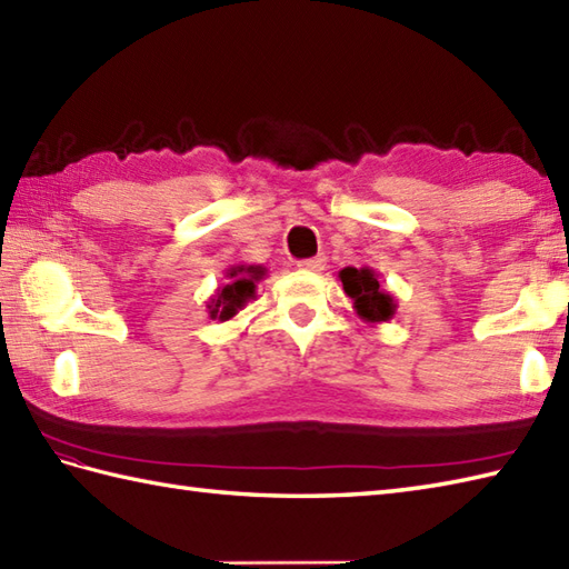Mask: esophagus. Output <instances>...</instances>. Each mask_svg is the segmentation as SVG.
Listing matches in <instances>:
<instances>
[{"mask_svg":"<svg viewBox=\"0 0 569 569\" xmlns=\"http://www.w3.org/2000/svg\"><path fill=\"white\" fill-rule=\"evenodd\" d=\"M300 271H322L325 269V257H312V259H303L298 261Z\"/></svg>","mask_w":569,"mask_h":569,"instance_id":"34e87169","label":"esophagus"}]
</instances>
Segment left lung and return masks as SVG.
I'll list each match as a JSON object with an SVG mask.
<instances>
[{"mask_svg": "<svg viewBox=\"0 0 569 569\" xmlns=\"http://www.w3.org/2000/svg\"><path fill=\"white\" fill-rule=\"evenodd\" d=\"M337 276H340L345 293L352 298L355 310L361 320L371 325L393 320L398 303L389 291H383L379 286V271H373L371 266H361V269L347 266Z\"/></svg>", "mask_w": 569, "mask_h": 569, "instance_id": "1", "label": "left lung"}]
</instances>
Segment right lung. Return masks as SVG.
I'll return each instance as SVG.
<instances>
[{"label":"right lung","mask_w":569,"mask_h":569,"mask_svg":"<svg viewBox=\"0 0 569 569\" xmlns=\"http://www.w3.org/2000/svg\"><path fill=\"white\" fill-rule=\"evenodd\" d=\"M269 273L261 263H237L224 271V283L217 288L208 300V312L212 320L227 322L244 308L249 300L257 298V283Z\"/></svg>","instance_id":"right-lung-1"}]
</instances>
